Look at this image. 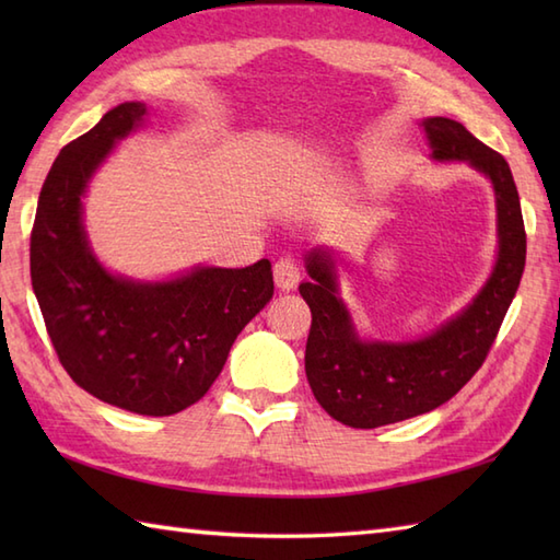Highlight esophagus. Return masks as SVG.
I'll return each instance as SVG.
<instances>
[{"label":"esophagus","mask_w":560,"mask_h":560,"mask_svg":"<svg viewBox=\"0 0 560 560\" xmlns=\"http://www.w3.org/2000/svg\"><path fill=\"white\" fill-rule=\"evenodd\" d=\"M273 281L281 291H291L299 287L301 281V267L293 257H281L277 265H273Z\"/></svg>","instance_id":"1"}]
</instances>
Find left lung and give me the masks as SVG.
<instances>
[{
  "label": "left lung",
  "instance_id": "left-lung-1",
  "mask_svg": "<svg viewBox=\"0 0 560 560\" xmlns=\"http://www.w3.org/2000/svg\"><path fill=\"white\" fill-rule=\"evenodd\" d=\"M423 129L433 159L467 161L491 177L498 205V253L491 279L474 303L409 343H363L337 295V273L327 253L307 255L311 281L299 287L313 323L305 343V375L331 419L351 428H377L438 409L469 383L489 355L525 271L527 233L520 195L501 153L447 117H428Z\"/></svg>",
  "mask_w": 560,
  "mask_h": 560
}]
</instances>
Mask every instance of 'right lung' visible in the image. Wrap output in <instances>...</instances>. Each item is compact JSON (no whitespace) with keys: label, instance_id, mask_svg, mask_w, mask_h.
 Returning <instances> with one entry per match:
<instances>
[{"label":"right lung","instance_id":"1","mask_svg":"<svg viewBox=\"0 0 560 560\" xmlns=\"http://www.w3.org/2000/svg\"><path fill=\"white\" fill-rule=\"evenodd\" d=\"M144 115L141 103L117 105L59 151L31 231V281L57 359L81 389L127 411L171 416L207 395L235 337L271 301L273 277L269 259L165 283H135L98 265L81 195Z\"/></svg>","mask_w":560,"mask_h":560}]
</instances>
